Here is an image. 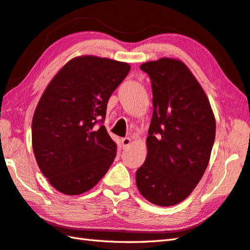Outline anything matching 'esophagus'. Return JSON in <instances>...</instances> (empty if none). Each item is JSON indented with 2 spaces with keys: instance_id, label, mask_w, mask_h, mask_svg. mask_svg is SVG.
I'll use <instances>...</instances> for the list:
<instances>
[{
  "instance_id": "obj_1",
  "label": "esophagus",
  "mask_w": 250,
  "mask_h": 250,
  "mask_svg": "<svg viewBox=\"0 0 250 250\" xmlns=\"http://www.w3.org/2000/svg\"><path fill=\"white\" fill-rule=\"evenodd\" d=\"M120 144H121L122 148H124V149H125V148H128L130 146L131 140L129 139V137H124V139L120 140Z\"/></svg>"
}]
</instances>
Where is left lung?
<instances>
[{
	"instance_id": "obj_1",
	"label": "left lung",
	"mask_w": 250,
	"mask_h": 250,
	"mask_svg": "<svg viewBox=\"0 0 250 250\" xmlns=\"http://www.w3.org/2000/svg\"><path fill=\"white\" fill-rule=\"evenodd\" d=\"M140 68L151 81L153 111L136 186L152 204L172 206L192 192L208 166L215 117L204 90L182 61L162 58Z\"/></svg>"
}]
</instances>
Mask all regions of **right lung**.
<instances>
[{"mask_svg": "<svg viewBox=\"0 0 250 250\" xmlns=\"http://www.w3.org/2000/svg\"><path fill=\"white\" fill-rule=\"evenodd\" d=\"M129 71L128 63L107 58H74L42 95L32 147L42 173L60 192L82 194L108 171L117 145L103 122L111 93Z\"/></svg>", "mask_w": 250, "mask_h": 250, "instance_id": "right-lung-1", "label": "right lung"}]
</instances>
